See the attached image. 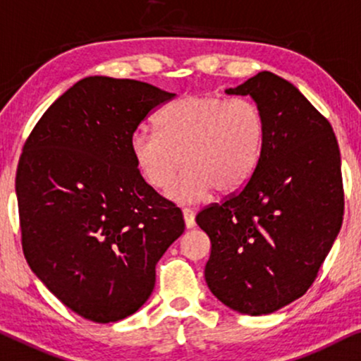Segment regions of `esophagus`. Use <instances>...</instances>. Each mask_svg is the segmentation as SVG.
<instances>
[{"label":"esophagus","instance_id":"obj_1","mask_svg":"<svg viewBox=\"0 0 361 361\" xmlns=\"http://www.w3.org/2000/svg\"><path fill=\"white\" fill-rule=\"evenodd\" d=\"M183 218H185V224L186 228L191 229L195 228V213L190 208H183Z\"/></svg>","mask_w":361,"mask_h":361}]
</instances>
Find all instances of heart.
I'll list each match as a JSON object with an SVG mask.
<instances>
[{
	"label": "heart",
	"instance_id": "b5f03b06",
	"mask_svg": "<svg viewBox=\"0 0 361 361\" xmlns=\"http://www.w3.org/2000/svg\"><path fill=\"white\" fill-rule=\"evenodd\" d=\"M157 133L135 130L130 153L153 188L169 185L180 161L187 165L168 188L178 203L241 190L256 173L266 143V117L249 99L188 94L157 115Z\"/></svg>",
	"mask_w": 361,
	"mask_h": 361
}]
</instances>
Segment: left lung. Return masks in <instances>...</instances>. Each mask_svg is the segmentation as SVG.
Returning <instances> with one entry per match:
<instances>
[{
    "mask_svg": "<svg viewBox=\"0 0 361 361\" xmlns=\"http://www.w3.org/2000/svg\"><path fill=\"white\" fill-rule=\"evenodd\" d=\"M226 94L262 109L266 143L249 183L196 214L211 241L204 279L229 309L267 315L309 290L342 228L340 150L329 120L272 72Z\"/></svg>",
    "mask_w": 361,
    "mask_h": 361,
    "instance_id": "1",
    "label": "left lung"
}]
</instances>
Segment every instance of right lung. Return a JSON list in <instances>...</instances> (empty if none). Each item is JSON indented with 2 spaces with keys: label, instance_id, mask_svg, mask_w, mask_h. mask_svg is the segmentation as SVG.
<instances>
[{
  "label": "right lung",
  "instance_id": "right-lung-1",
  "mask_svg": "<svg viewBox=\"0 0 361 361\" xmlns=\"http://www.w3.org/2000/svg\"><path fill=\"white\" fill-rule=\"evenodd\" d=\"M175 94L132 79L85 77L32 128L16 171L23 252L66 307L109 324L155 287L183 234L181 209L143 180L130 153L142 120Z\"/></svg>",
  "mask_w": 361,
  "mask_h": 361
}]
</instances>
